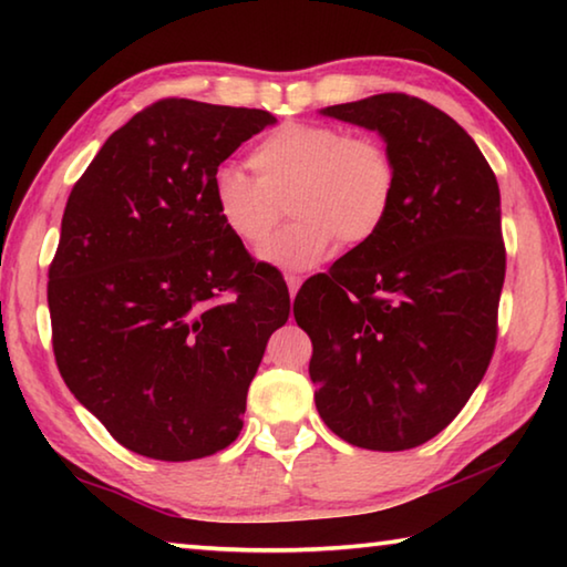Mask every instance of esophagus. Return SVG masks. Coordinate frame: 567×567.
<instances>
[{
    "instance_id": "esophagus-1",
    "label": "esophagus",
    "mask_w": 567,
    "mask_h": 567,
    "mask_svg": "<svg viewBox=\"0 0 567 567\" xmlns=\"http://www.w3.org/2000/svg\"><path fill=\"white\" fill-rule=\"evenodd\" d=\"M285 280H287V290H290V295L295 297L297 290H300V285H302V277L300 275H287Z\"/></svg>"
}]
</instances>
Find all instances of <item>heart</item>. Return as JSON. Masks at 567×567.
<instances>
[{"label":"heart","instance_id":"1","mask_svg":"<svg viewBox=\"0 0 567 567\" xmlns=\"http://www.w3.org/2000/svg\"><path fill=\"white\" fill-rule=\"evenodd\" d=\"M239 169H219L217 215L239 245H262L284 205L296 219L260 249L262 260L307 270L338 243L362 247L385 229L395 209L400 172L385 142L340 124L287 122L275 127Z\"/></svg>","mask_w":567,"mask_h":567}]
</instances>
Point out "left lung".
<instances>
[{
  "instance_id": "8db88e82",
  "label": "left lung",
  "mask_w": 567,
  "mask_h": 567,
  "mask_svg": "<svg viewBox=\"0 0 567 567\" xmlns=\"http://www.w3.org/2000/svg\"><path fill=\"white\" fill-rule=\"evenodd\" d=\"M324 114L378 130L400 185L385 229L295 297L315 405L344 443L410 450L457 417L493 360L501 189L473 137L425 100L385 92Z\"/></svg>"
}]
</instances>
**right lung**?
I'll return each instance as SVG.
<instances>
[{
  "mask_svg": "<svg viewBox=\"0 0 567 567\" xmlns=\"http://www.w3.org/2000/svg\"><path fill=\"white\" fill-rule=\"evenodd\" d=\"M275 124L265 110L165 97L74 182L50 265L52 350L72 395L132 453L215 455L290 318L287 285L227 233L217 167Z\"/></svg>",
  "mask_w": 567,
  "mask_h": 567,
  "instance_id": "obj_1",
  "label": "right lung"
}]
</instances>
